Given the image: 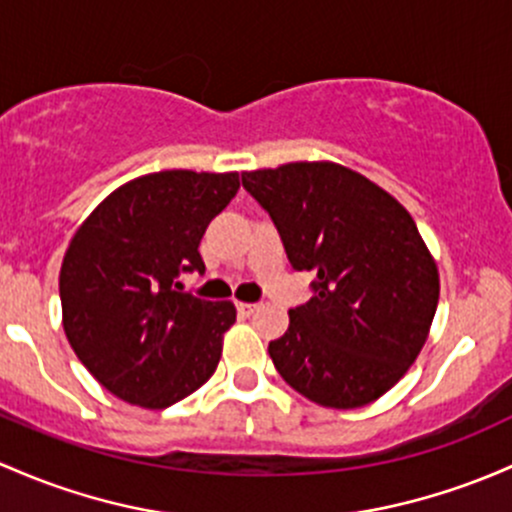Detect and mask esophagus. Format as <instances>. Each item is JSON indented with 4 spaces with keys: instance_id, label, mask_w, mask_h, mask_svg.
Here are the masks:
<instances>
[{
    "instance_id": "34e87169",
    "label": "esophagus",
    "mask_w": 512,
    "mask_h": 512,
    "mask_svg": "<svg viewBox=\"0 0 512 512\" xmlns=\"http://www.w3.org/2000/svg\"><path fill=\"white\" fill-rule=\"evenodd\" d=\"M238 314H242V316H252L257 311V304H247V301H238Z\"/></svg>"
}]
</instances>
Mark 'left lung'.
Returning <instances> with one entry per match:
<instances>
[{
    "label": "left lung",
    "instance_id": "8db88e82",
    "mask_svg": "<svg viewBox=\"0 0 512 512\" xmlns=\"http://www.w3.org/2000/svg\"><path fill=\"white\" fill-rule=\"evenodd\" d=\"M311 297L270 343L274 368L311 402L353 410L414 363L439 301V272L412 215L373 181L331 161L245 171Z\"/></svg>",
    "mask_w": 512,
    "mask_h": 512
}]
</instances>
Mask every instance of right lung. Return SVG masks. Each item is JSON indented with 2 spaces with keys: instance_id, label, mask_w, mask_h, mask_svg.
Wrapping results in <instances>:
<instances>
[{
  "instance_id": "1",
  "label": "right lung",
  "mask_w": 512,
  "mask_h": 512,
  "mask_svg": "<svg viewBox=\"0 0 512 512\" xmlns=\"http://www.w3.org/2000/svg\"><path fill=\"white\" fill-rule=\"evenodd\" d=\"M238 174L157 171L88 215L61 267L63 331L93 378L129 405L164 410L215 373L230 301L184 292L206 272L198 242L238 193Z\"/></svg>"
}]
</instances>
